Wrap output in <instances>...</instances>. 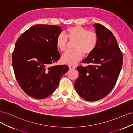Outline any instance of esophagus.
<instances>
[{
	"label": "esophagus",
	"mask_w": 133,
	"mask_h": 133,
	"mask_svg": "<svg viewBox=\"0 0 133 133\" xmlns=\"http://www.w3.org/2000/svg\"><path fill=\"white\" fill-rule=\"evenodd\" d=\"M68 66H69V68L70 69H75V67L74 66H73V65H69Z\"/></svg>",
	"instance_id": "obj_1"
}]
</instances>
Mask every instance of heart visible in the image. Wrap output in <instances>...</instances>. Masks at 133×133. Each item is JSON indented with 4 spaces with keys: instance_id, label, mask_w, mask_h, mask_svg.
Returning a JSON list of instances; mask_svg holds the SVG:
<instances>
[{
    "instance_id": "heart-1",
    "label": "heart",
    "mask_w": 133,
    "mask_h": 133,
    "mask_svg": "<svg viewBox=\"0 0 133 133\" xmlns=\"http://www.w3.org/2000/svg\"><path fill=\"white\" fill-rule=\"evenodd\" d=\"M64 34H59L56 38L57 49L61 51H65L68 46V39L71 42H74L73 48L74 49L68 51L62 55V61L64 64L74 65L82 59L83 54L86 56L90 55L97 46V34L80 25L67 28Z\"/></svg>"
}]
</instances>
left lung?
Instances as JSON below:
<instances>
[{"instance_id": "1", "label": "left lung", "mask_w": 133, "mask_h": 133, "mask_svg": "<svg viewBox=\"0 0 133 133\" xmlns=\"http://www.w3.org/2000/svg\"><path fill=\"white\" fill-rule=\"evenodd\" d=\"M98 37L95 50L84 59L88 66L77 67L79 77L75 89L82 98L94 102L106 96L113 89L123 65V54L111 32L100 24L93 25Z\"/></svg>"}]
</instances>
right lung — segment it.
<instances>
[{"label": "right lung", "mask_w": 133, "mask_h": 133, "mask_svg": "<svg viewBox=\"0 0 133 133\" xmlns=\"http://www.w3.org/2000/svg\"><path fill=\"white\" fill-rule=\"evenodd\" d=\"M62 29L55 25H34L15 43L12 54L15 78L23 91L32 98L42 99L51 95L69 70L66 65H51L60 58L55 41Z\"/></svg>", "instance_id": "1"}]
</instances>
